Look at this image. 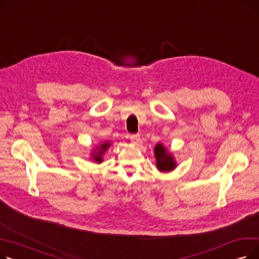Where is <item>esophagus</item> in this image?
<instances>
[{"label":"esophagus","mask_w":259,"mask_h":259,"mask_svg":"<svg viewBox=\"0 0 259 259\" xmlns=\"http://www.w3.org/2000/svg\"><path fill=\"white\" fill-rule=\"evenodd\" d=\"M140 134H132L130 135V141L132 144H138L140 142Z\"/></svg>","instance_id":"obj_1"}]
</instances>
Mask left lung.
<instances>
[{
    "instance_id": "obj_1",
    "label": "left lung",
    "mask_w": 259,
    "mask_h": 259,
    "mask_svg": "<svg viewBox=\"0 0 259 259\" xmlns=\"http://www.w3.org/2000/svg\"><path fill=\"white\" fill-rule=\"evenodd\" d=\"M154 155L156 160V168L162 173L173 171L178 167V162L172 152H170L164 144L157 143L154 147Z\"/></svg>"
}]
</instances>
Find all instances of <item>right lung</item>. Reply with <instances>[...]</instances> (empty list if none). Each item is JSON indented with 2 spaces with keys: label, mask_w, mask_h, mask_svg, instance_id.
Wrapping results in <instances>:
<instances>
[{
  "label": "right lung",
  "mask_w": 259,
  "mask_h": 259,
  "mask_svg": "<svg viewBox=\"0 0 259 259\" xmlns=\"http://www.w3.org/2000/svg\"><path fill=\"white\" fill-rule=\"evenodd\" d=\"M111 144L109 143L108 141L104 142V143H100L97 147L91 150V154H90V159H92L94 162L97 164H102L103 162V156L105 154V152L110 148Z\"/></svg>",
  "instance_id": "right-lung-1"
}]
</instances>
